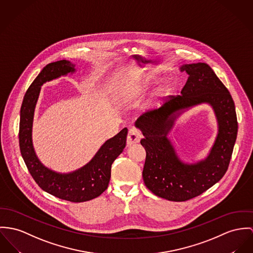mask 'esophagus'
Segmentation results:
<instances>
[{
  "instance_id": "1",
  "label": "esophagus",
  "mask_w": 253,
  "mask_h": 253,
  "mask_svg": "<svg viewBox=\"0 0 253 253\" xmlns=\"http://www.w3.org/2000/svg\"><path fill=\"white\" fill-rule=\"evenodd\" d=\"M141 134L140 132L135 129V128H132L129 130V133H128V136H127V145H132L134 143H138L140 141V138H141Z\"/></svg>"
}]
</instances>
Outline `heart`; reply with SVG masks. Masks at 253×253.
<instances>
[{"mask_svg":"<svg viewBox=\"0 0 253 253\" xmlns=\"http://www.w3.org/2000/svg\"><path fill=\"white\" fill-rule=\"evenodd\" d=\"M150 79L145 76H137L135 78L124 80L117 88L114 97L118 103H125L134 97L137 91H139L143 86L147 85Z\"/></svg>","mask_w":253,"mask_h":253,"instance_id":"heart-1","label":"heart"}]
</instances>
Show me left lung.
<instances>
[{
  "mask_svg": "<svg viewBox=\"0 0 253 253\" xmlns=\"http://www.w3.org/2000/svg\"><path fill=\"white\" fill-rule=\"evenodd\" d=\"M188 74L181 95L170 98L160 109L142 115L135 122L144 138L146 159L142 171L145 186L154 195L170 201H185L201 195L225 174L237 138L235 104L228 89L205 62L183 64ZM207 103L214 111L218 133L208 156L184 162L168 134L175 120L196 105Z\"/></svg>",
  "mask_w": 253,
  "mask_h": 253,
  "instance_id": "8db88e82",
  "label": "left lung"
}]
</instances>
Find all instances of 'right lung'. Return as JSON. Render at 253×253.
<instances>
[{
    "instance_id": "add662e5",
    "label": "right lung",
    "mask_w": 253,
    "mask_h": 253,
    "mask_svg": "<svg viewBox=\"0 0 253 253\" xmlns=\"http://www.w3.org/2000/svg\"><path fill=\"white\" fill-rule=\"evenodd\" d=\"M76 64L61 59L47 64L28 88L20 111L19 144L21 155L35 181L46 193L71 202L91 200L101 195L111 179L112 165L123 152L128 129L106 140L93 158L78 169L61 173L44 166L33 143V122L41 85L76 72Z\"/></svg>"
}]
</instances>
